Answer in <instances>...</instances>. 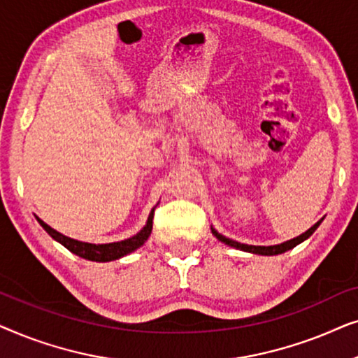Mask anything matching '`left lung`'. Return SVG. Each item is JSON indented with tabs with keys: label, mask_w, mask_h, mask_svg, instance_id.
Masks as SVG:
<instances>
[{
	"label": "left lung",
	"mask_w": 358,
	"mask_h": 358,
	"mask_svg": "<svg viewBox=\"0 0 358 358\" xmlns=\"http://www.w3.org/2000/svg\"><path fill=\"white\" fill-rule=\"evenodd\" d=\"M320 224H321V220L316 224H313V227L308 229V231L300 234V236H298V238H293V239H290V241H287V243L277 244V246H249V244H241V243H238V241H233V239H229V238H224L223 234L217 233V231H215V229H212V233L220 239V241L224 243V244H228V246H231V248L241 249V251H246V252L262 254V256H275V254L285 252V251H288V249L295 248L296 244H300V243L305 241V239L310 238L311 234L316 231V228L320 227Z\"/></svg>",
	"instance_id": "obj_1"
}]
</instances>
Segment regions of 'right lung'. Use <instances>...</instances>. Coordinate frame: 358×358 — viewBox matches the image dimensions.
I'll return each instance as SVG.
<instances>
[{
    "label": "right lung",
    "mask_w": 358,
    "mask_h": 358,
    "mask_svg": "<svg viewBox=\"0 0 358 358\" xmlns=\"http://www.w3.org/2000/svg\"><path fill=\"white\" fill-rule=\"evenodd\" d=\"M153 215H155V208L151 210L148 222H146L145 228L141 229L140 233H136L135 236H131L125 241H119V243H109V244H91V243H81L76 241V239H71L68 236H63L62 233L55 231V229L48 227L47 223H43L41 218H37V222L42 224V228L50 234L53 239H57L58 243L63 244L68 251H71L76 256H80L83 259H87V261H96V262H109L114 261V259H120L127 256V254L135 251L140 246H143L146 239L151 234V229H153Z\"/></svg>",
    "instance_id": "right-lung-1"
}]
</instances>
